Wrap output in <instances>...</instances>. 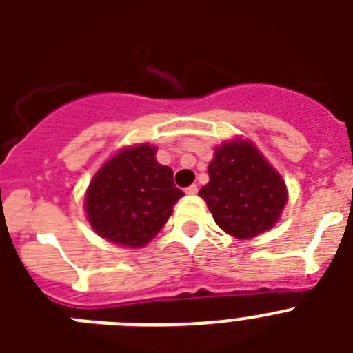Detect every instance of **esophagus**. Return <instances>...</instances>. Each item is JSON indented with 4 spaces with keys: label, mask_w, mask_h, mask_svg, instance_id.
<instances>
[{
    "label": "esophagus",
    "mask_w": 353,
    "mask_h": 353,
    "mask_svg": "<svg viewBox=\"0 0 353 353\" xmlns=\"http://www.w3.org/2000/svg\"><path fill=\"white\" fill-rule=\"evenodd\" d=\"M196 192H198V185H189L185 189V194H189V196H194Z\"/></svg>",
    "instance_id": "1"
}]
</instances>
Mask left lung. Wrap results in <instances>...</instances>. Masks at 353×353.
<instances>
[{"label": "left lung", "instance_id": "1", "mask_svg": "<svg viewBox=\"0 0 353 353\" xmlns=\"http://www.w3.org/2000/svg\"><path fill=\"white\" fill-rule=\"evenodd\" d=\"M208 179L199 196L217 226L240 240L274 228L288 201L281 174L249 139L236 138L217 146Z\"/></svg>", "mask_w": 353, "mask_h": 353}]
</instances>
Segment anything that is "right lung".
<instances>
[{
  "mask_svg": "<svg viewBox=\"0 0 353 353\" xmlns=\"http://www.w3.org/2000/svg\"><path fill=\"white\" fill-rule=\"evenodd\" d=\"M155 154L146 143L127 146L93 174L84 210L97 235L121 248H145L166 224L183 192Z\"/></svg>",
  "mask_w": 353,
  "mask_h": 353,
  "instance_id": "obj_1",
  "label": "right lung"
}]
</instances>
